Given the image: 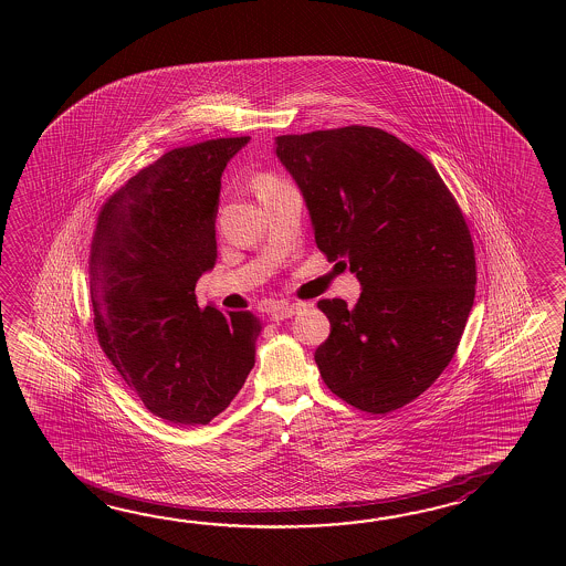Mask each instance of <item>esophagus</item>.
Listing matches in <instances>:
<instances>
[{
  "label": "esophagus",
  "instance_id": "obj_1",
  "mask_svg": "<svg viewBox=\"0 0 566 566\" xmlns=\"http://www.w3.org/2000/svg\"><path fill=\"white\" fill-rule=\"evenodd\" d=\"M300 303H279L277 307H275V310H273V313H271V317H273L275 322H281V319H287V317H293V315L300 312Z\"/></svg>",
  "mask_w": 566,
  "mask_h": 566
}]
</instances>
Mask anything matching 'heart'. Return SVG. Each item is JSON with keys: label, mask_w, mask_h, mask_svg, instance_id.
Listing matches in <instances>:
<instances>
[{"label": "heart", "mask_w": 566, "mask_h": 566, "mask_svg": "<svg viewBox=\"0 0 566 566\" xmlns=\"http://www.w3.org/2000/svg\"><path fill=\"white\" fill-rule=\"evenodd\" d=\"M281 181L277 178H273V176H261L259 181H256V190H263V188H269V186H277Z\"/></svg>", "instance_id": "b5f03b06"}]
</instances>
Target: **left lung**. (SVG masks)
<instances>
[{
	"label": "left lung",
	"mask_w": 566,
	"mask_h": 566,
	"mask_svg": "<svg viewBox=\"0 0 566 566\" xmlns=\"http://www.w3.org/2000/svg\"><path fill=\"white\" fill-rule=\"evenodd\" d=\"M277 157L307 202L317 249L348 259L361 285L354 307L317 301L332 325L315 349L325 386L373 415L409 405L455 356L475 297L455 196L427 157L376 127L279 135Z\"/></svg>",
	"instance_id": "1"
}]
</instances>
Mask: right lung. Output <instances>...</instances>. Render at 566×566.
Listing matches in <instances>:
<instances>
[{"instance_id": "1", "label": "right lung", "mask_w": 566, "mask_h": 566, "mask_svg": "<svg viewBox=\"0 0 566 566\" xmlns=\"http://www.w3.org/2000/svg\"><path fill=\"white\" fill-rule=\"evenodd\" d=\"M244 137L176 147L111 193L96 217L88 283L98 346L156 417L206 424L237 397L263 322L200 307L217 263L220 176Z\"/></svg>"}]
</instances>
